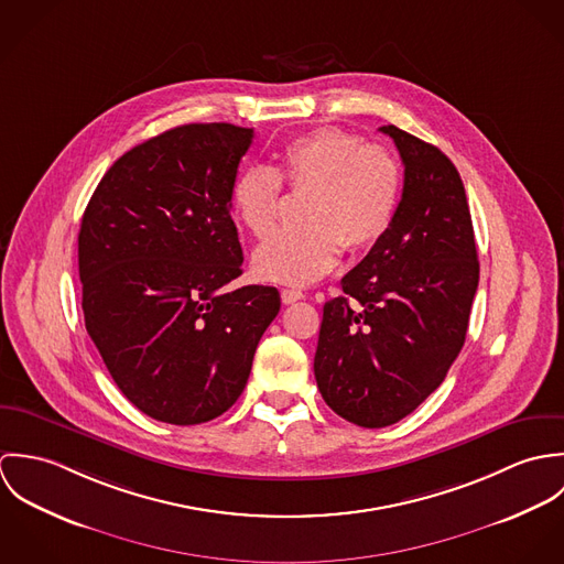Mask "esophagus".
Returning <instances> with one entry per match:
<instances>
[{
	"label": "esophagus",
	"mask_w": 564,
	"mask_h": 564,
	"mask_svg": "<svg viewBox=\"0 0 564 564\" xmlns=\"http://www.w3.org/2000/svg\"><path fill=\"white\" fill-rule=\"evenodd\" d=\"M280 295H282V302H284V304H295V302H300V300L306 297L302 291H295V289H284Z\"/></svg>",
	"instance_id": "1"
}]
</instances>
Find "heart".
Instances as JSON below:
<instances>
[{
	"instance_id": "obj_1",
	"label": "heart",
	"mask_w": 564,
	"mask_h": 564,
	"mask_svg": "<svg viewBox=\"0 0 564 564\" xmlns=\"http://www.w3.org/2000/svg\"><path fill=\"white\" fill-rule=\"evenodd\" d=\"M282 184L308 193L302 206L306 226L260 242L251 262L262 280L304 286L338 262L343 245L358 253L382 241L400 206L402 164L387 148L365 145L338 128L302 134L282 150L273 171L251 166L237 177L232 213L249 235L262 239L273 230Z\"/></svg>"
}]
</instances>
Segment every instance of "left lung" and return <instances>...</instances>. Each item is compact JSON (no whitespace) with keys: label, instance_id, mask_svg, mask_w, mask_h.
Masks as SVG:
<instances>
[{"label":"left lung","instance_id":"left-lung-1","mask_svg":"<svg viewBox=\"0 0 564 564\" xmlns=\"http://www.w3.org/2000/svg\"><path fill=\"white\" fill-rule=\"evenodd\" d=\"M402 202L382 241L325 302L315 378L325 403L360 427H387L425 402L458 358L480 262L465 186L438 148L395 126Z\"/></svg>","mask_w":564,"mask_h":564}]
</instances>
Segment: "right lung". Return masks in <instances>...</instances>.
<instances>
[{
	"label": "right lung",
	"mask_w": 564,
	"mask_h": 564,
	"mask_svg": "<svg viewBox=\"0 0 564 564\" xmlns=\"http://www.w3.org/2000/svg\"><path fill=\"white\" fill-rule=\"evenodd\" d=\"M251 128L188 123L132 148L97 184L78 237L86 332L121 393L148 416L195 425L247 384L280 313L242 273L232 186Z\"/></svg>",
	"instance_id": "add662e5"
}]
</instances>
